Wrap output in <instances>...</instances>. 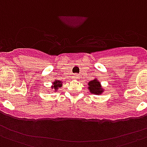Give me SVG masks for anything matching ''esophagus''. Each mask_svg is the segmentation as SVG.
Masks as SVG:
<instances>
[{
	"instance_id": "esophagus-1",
	"label": "esophagus",
	"mask_w": 147,
	"mask_h": 147,
	"mask_svg": "<svg viewBox=\"0 0 147 147\" xmlns=\"http://www.w3.org/2000/svg\"><path fill=\"white\" fill-rule=\"evenodd\" d=\"M79 77H80L79 75L74 74V79H79Z\"/></svg>"
}]
</instances>
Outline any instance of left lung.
Masks as SVG:
<instances>
[{
  "mask_svg": "<svg viewBox=\"0 0 147 147\" xmlns=\"http://www.w3.org/2000/svg\"><path fill=\"white\" fill-rule=\"evenodd\" d=\"M88 89L91 93L96 94V95H100L103 92V88H102L100 82L96 79L88 82Z\"/></svg>",
  "mask_w": 147,
  "mask_h": 147,
  "instance_id": "left-lung-1",
  "label": "left lung"
}]
</instances>
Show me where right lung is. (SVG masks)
I'll list each match as a JSON object with an SVG mask.
<instances>
[{
	"label": "right lung",
	"mask_w": 147,
	"mask_h": 147,
	"mask_svg": "<svg viewBox=\"0 0 147 147\" xmlns=\"http://www.w3.org/2000/svg\"><path fill=\"white\" fill-rule=\"evenodd\" d=\"M62 81H59V80H57V81H54L53 83H52V86H51V88H54L55 89V92H56L58 90V88H61L62 87Z\"/></svg>",
	"instance_id": "add662e5"
}]
</instances>
